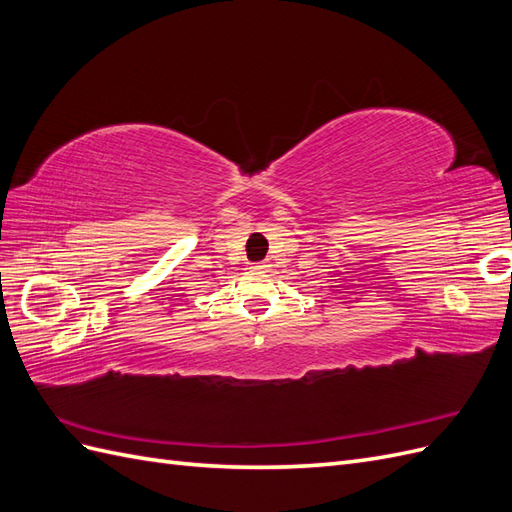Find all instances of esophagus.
Listing matches in <instances>:
<instances>
[{
    "label": "esophagus",
    "instance_id": "obj_1",
    "mask_svg": "<svg viewBox=\"0 0 512 512\" xmlns=\"http://www.w3.org/2000/svg\"><path fill=\"white\" fill-rule=\"evenodd\" d=\"M269 267H271V265H267V262H258V265H254V269H256L258 273H267Z\"/></svg>",
    "mask_w": 512,
    "mask_h": 512
}]
</instances>
